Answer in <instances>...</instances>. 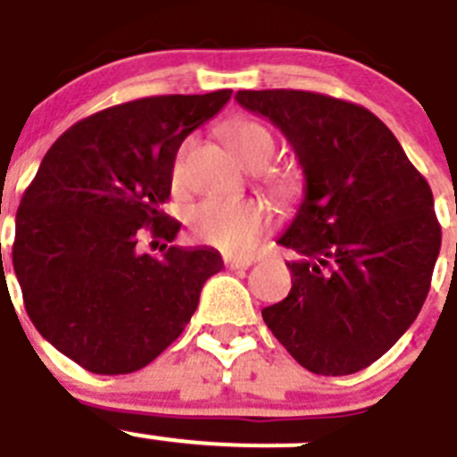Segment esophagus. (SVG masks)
<instances>
[{
	"instance_id": "obj_1",
	"label": "esophagus",
	"mask_w": 457,
	"mask_h": 457,
	"mask_svg": "<svg viewBox=\"0 0 457 457\" xmlns=\"http://www.w3.org/2000/svg\"><path fill=\"white\" fill-rule=\"evenodd\" d=\"M253 257H225V267L228 269H248L253 264Z\"/></svg>"
}]
</instances>
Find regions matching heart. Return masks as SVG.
Masks as SVG:
<instances>
[{
	"label": "heart",
	"mask_w": 457,
	"mask_h": 457,
	"mask_svg": "<svg viewBox=\"0 0 457 457\" xmlns=\"http://www.w3.org/2000/svg\"><path fill=\"white\" fill-rule=\"evenodd\" d=\"M228 140L248 168H262L273 156L271 133L255 121H237L229 126ZM179 170L181 158L174 174H179ZM188 225L202 244L228 255H244L253 251V245L267 232L271 216L255 200H204L190 209Z\"/></svg>",
	"instance_id": "b5f03b06"
}]
</instances>
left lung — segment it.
<instances>
[{
    "label": "left lung",
    "instance_id": "1",
    "mask_svg": "<svg viewBox=\"0 0 457 457\" xmlns=\"http://www.w3.org/2000/svg\"><path fill=\"white\" fill-rule=\"evenodd\" d=\"M295 149L305 195L278 244L292 289L262 317L315 375H352L398 343L442 245L432 190L382 119L315 91H237Z\"/></svg>",
    "mask_w": 457,
    "mask_h": 457
}]
</instances>
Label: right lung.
<instances>
[{
  "instance_id": "1",
  "label": "right lung",
  "mask_w": 457,
  "mask_h": 457,
  "mask_svg": "<svg viewBox=\"0 0 457 457\" xmlns=\"http://www.w3.org/2000/svg\"><path fill=\"white\" fill-rule=\"evenodd\" d=\"M232 89L149 96L101 110L50 146L15 216L13 269L34 327L96 375H126L179 338L202 285L223 269L213 248L172 241L161 212L186 135L223 110Z\"/></svg>"
}]
</instances>
